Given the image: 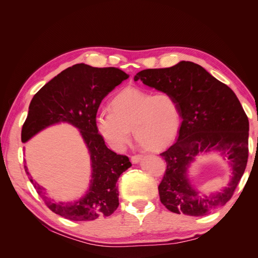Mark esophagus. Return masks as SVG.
Segmentation results:
<instances>
[{
  "instance_id": "1",
  "label": "esophagus",
  "mask_w": 258,
  "mask_h": 258,
  "mask_svg": "<svg viewBox=\"0 0 258 258\" xmlns=\"http://www.w3.org/2000/svg\"><path fill=\"white\" fill-rule=\"evenodd\" d=\"M142 157H143L142 155H135V156H132V157H131V162H132V163H139L140 160L142 159Z\"/></svg>"
}]
</instances>
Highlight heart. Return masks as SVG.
Instances as JSON below:
<instances>
[{"mask_svg":"<svg viewBox=\"0 0 258 258\" xmlns=\"http://www.w3.org/2000/svg\"><path fill=\"white\" fill-rule=\"evenodd\" d=\"M111 112H101L96 119L99 135L116 152L122 151L132 134L147 151H159L176 137L181 126V110L175 98L167 92L128 87L111 100Z\"/></svg>","mask_w":258,"mask_h":258,"instance_id":"b5f03b06","label":"heart"}]
</instances>
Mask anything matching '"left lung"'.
Listing matches in <instances>:
<instances>
[{"label":"left lung","mask_w":258,"mask_h":258,"mask_svg":"<svg viewBox=\"0 0 258 258\" xmlns=\"http://www.w3.org/2000/svg\"><path fill=\"white\" fill-rule=\"evenodd\" d=\"M135 81L172 95L181 110L176 141L160 154L167 162L158 186L161 204L171 212L190 216L225 206L244 173L248 156V119L235 92L190 61L143 70ZM214 151L228 159L232 175L220 192L204 194L191 183L189 170L200 153Z\"/></svg>","instance_id":"1"}]
</instances>
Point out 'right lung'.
Segmentation results:
<instances>
[{"label": "right lung", "instance_id": "add662e5", "mask_svg": "<svg viewBox=\"0 0 258 258\" xmlns=\"http://www.w3.org/2000/svg\"><path fill=\"white\" fill-rule=\"evenodd\" d=\"M128 77L116 68L74 64L44 85L31 100L21 130L23 143L50 126L69 123L80 131L89 153L91 178L87 190L79 199L54 201L46 188L30 177L46 206L70 221H93L110 216L119 206L116 183L120 174L131 167V162L127 156L117 155L107 148L98 134L96 117L102 100ZM25 170L31 176L26 165Z\"/></svg>", "mask_w": 258, "mask_h": 258}]
</instances>
